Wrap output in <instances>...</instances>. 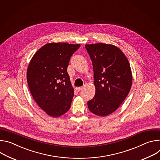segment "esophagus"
Wrapping results in <instances>:
<instances>
[{
  "mask_svg": "<svg viewBox=\"0 0 160 160\" xmlns=\"http://www.w3.org/2000/svg\"><path fill=\"white\" fill-rule=\"evenodd\" d=\"M82 89V86H81V87H77L76 88V90L77 91H80V90H81Z\"/></svg>",
  "mask_w": 160,
  "mask_h": 160,
  "instance_id": "esophagus-1",
  "label": "esophagus"
}]
</instances>
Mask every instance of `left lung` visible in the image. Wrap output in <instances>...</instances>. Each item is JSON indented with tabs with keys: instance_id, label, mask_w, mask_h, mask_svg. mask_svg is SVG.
<instances>
[{
	"instance_id": "1",
	"label": "left lung",
	"mask_w": 160,
	"mask_h": 160,
	"mask_svg": "<svg viewBox=\"0 0 160 160\" xmlns=\"http://www.w3.org/2000/svg\"><path fill=\"white\" fill-rule=\"evenodd\" d=\"M85 48L92 61L95 86V95L88 102V107L93 114L104 117L117 110L130 91V63L114 45L97 43Z\"/></svg>"
}]
</instances>
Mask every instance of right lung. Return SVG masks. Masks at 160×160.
Instances as JSON below:
<instances>
[{
    "label": "right lung",
    "mask_w": 160,
    "mask_h": 160,
    "mask_svg": "<svg viewBox=\"0 0 160 160\" xmlns=\"http://www.w3.org/2000/svg\"><path fill=\"white\" fill-rule=\"evenodd\" d=\"M80 44L51 42L32 57L27 72L30 92L45 112L58 118L70 109L74 88L67 72L70 58Z\"/></svg>",
    "instance_id": "right-lung-1"
}]
</instances>
